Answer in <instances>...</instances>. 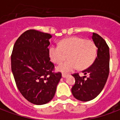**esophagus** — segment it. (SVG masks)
I'll return each mask as SVG.
<instances>
[{"mask_svg":"<svg viewBox=\"0 0 120 120\" xmlns=\"http://www.w3.org/2000/svg\"><path fill=\"white\" fill-rule=\"evenodd\" d=\"M62 78H65L68 77V75H65V74H62Z\"/></svg>","mask_w":120,"mask_h":120,"instance_id":"esophagus-1","label":"esophagus"}]
</instances>
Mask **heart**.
I'll return each mask as SVG.
<instances>
[{
	"mask_svg": "<svg viewBox=\"0 0 120 120\" xmlns=\"http://www.w3.org/2000/svg\"><path fill=\"white\" fill-rule=\"evenodd\" d=\"M50 58L56 64H60L57 70L63 73L71 72L78 67L86 69L89 67L95 59L96 47L91 40L72 37L62 40L59 45H52L49 50Z\"/></svg>",
	"mask_w": 120,
	"mask_h": 120,
	"instance_id": "b5f03b06",
	"label": "heart"
}]
</instances>
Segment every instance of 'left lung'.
I'll use <instances>...</instances> for the list:
<instances>
[{
    "instance_id": "8db88e82",
    "label": "left lung",
    "mask_w": 120,
    "mask_h": 120,
    "mask_svg": "<svg viewBox=\"0 0 120 120\" xmlns=\"http://www.w3.org/2000/svg\"><path fill=\"white\" fill-rule=\"evenodd\" d=\"M92 39L98 48L97 56L89 68L82 71L83 76L73 74L75 83L71 89L74 97L88 101L95 98L105 85L109 73V48L103 38L93 33Z\"/></svg>"
}]
</instances>
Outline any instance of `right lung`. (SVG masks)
I'll list each match as a JSON object with an SVG mask.
<instances>
[{
  "label": "right lung",
  "mask_w": 120,
  "mask_h": 120,
  "mask_svg": "<svg viewBox=\"0 0 120 120\" xmlns=\"http://www.w3.org/2000/svg\"><path fill=\"white\" fill-rule=\"evenodd\" d=\"M52 36L34 30H27L15 42L12 51L11 71L20 93L27 101L43 105L52 100L62 78L54 73L48 46Z\"/></svg>",
  "instance_id": "add662e5"
}]
</instances>
